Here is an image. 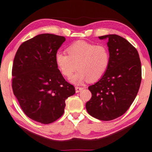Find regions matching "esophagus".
<instances>
[{"instance_id": "esophagus-1", "label": "esophagus", "mask_w": 152, "mask_h": 152, "mask_svg": "<svg viewBox=\"0 0 152 152\" xmlns=\"http://www.w3.org/2000/svg\"><path fill=\"white\" fill-rule=\"evenodd\" d=\"M83 89H84L83 87H80V86H75L76 93H79V92H80L81 91L83 90Z\"/></svg>"}]
</instances>
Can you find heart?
Returning <instances> with one entry per match:
<instances>
[{"label": "heart", "instance_id": "obj_1", "mask_svg": "<svg viewBox=\"0 0 152 152\" xmlns=\"http://www.w3.org/2000/svg\"><path fill=\"white\" fill-rule=\"evenodd\" d=\"M68 55L63 52L55 54V62L65 77H72L73 84H80L88 80L96 82L107 71L110 63V53L105 45H94L84 40L72 43L66 49Z\"/></svg>", "mask_w": 152, "mask_h": 152}]
</instances>
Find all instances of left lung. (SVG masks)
Wrapping results in <instances>:
<instances>
[{"label":"left lung","instance_id":"left-lung-1","mask_svg":"<svg viewBox=\"0 0 152 152\" xmlns=\"http://www.w3.org/2000/svg\"><path fill=\"white\" fill-rule=\"evenodd\" d=\"M107 38L110 63L102 78L88 86L91 98L86 103L91 116L102 121L121 117L136 97L142 80L138 52L129 41L117 35L100 36Z\"/></svg>","mask_w":152,"mask_h":152}]
</instances>
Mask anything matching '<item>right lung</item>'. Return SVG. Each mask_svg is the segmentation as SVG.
I'll return each instance as SVG.
<instances>
[{
	"instance_id": "right-lung-1",
	"label": "right lung",
	"mask_w": 152,
	"mask_h": 152,
	"mask_svg": "<svg viewBox=\"0 0 152 152\" xmlns=\"http://www.w3.org/2000/svg\"><path fill=\"white\" fill-rule=\"evenodd\" d=\"M65 40L54 34L37 35L23 42L14 58L13 93L25 115L41 124L61 117L66 100L75 93L55 62V54Z\"/></svg>"
}]
</instances>
